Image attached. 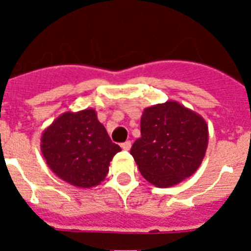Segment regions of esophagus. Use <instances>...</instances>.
<instances>
[{
    "label": "esophagus",
    "mask_w": 251,
    "mask_h": 251,
    "mask_svg": "<svg viewBox=\"0 0 251 251\" xmlns=\"http://www.w3.org/2000/svg\"><path fill=\"white\" fill-rule=\"evenodd\" d=\"M130 142L129 141H127V142H124V143H122L121 145V147L123 148V150H126V151H128V150H130Z\"/></svg>",
    "instance_id": "esophagus-1"
}]
</instances>
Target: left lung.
I'll return each instance as SVG.
<instances>
[{"label":"left lung","instance_id":"1","mask_svg":"<svg viewBox=\"0 0 251 251\" xmlns=\"http://www.w3.org/2000/svg\"><path fill=\"white\" fill-rule=\"evenodd\" d=\"M207 143L205 119L170 100L143 110L141 138L133 143L130 154L148 182L171 187L196 172Z\"/></svg>","mask_w":251,"mask_h":251}]
</instances>
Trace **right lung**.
Instances as JSON below:
<instances>
[{
  "label": "right lung",
  "instance_id": "1",
  "mask_svg": "<svg viewBox=\"0 0 251 251\" xmlns=\"http://www.w3.org/2000/svg\"><path fill=\"white\" fill-rule=\"evenodd\" d=\"M41 152L59 178L81 188L98 186L109 163L121 152L110 141L94 109L66 112L44 130Z\"/></svg>",
  "mask_w": 251,
  "mask_h": 251
}]
</instances>
